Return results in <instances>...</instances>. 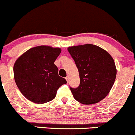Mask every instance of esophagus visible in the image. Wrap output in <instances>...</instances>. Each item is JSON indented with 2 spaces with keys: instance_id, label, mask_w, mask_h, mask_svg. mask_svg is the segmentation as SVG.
I'll use <instances>...</instances> for the list:
<instances>
[{
  "instance_id": "obj_1",
  "label": "esophagus",
  "mask_w": 135,
  "mask_h": 135,
  "mask_svg": "<svg viewBox=\"0 0 135 135\" xmlns=\"http://www.w3.org/2000/svg\"><path fill=\"white\" fill-rule=\"evenodd\" d=\"M65 79L66 80V81H67V82H69V76H66V78H65Z\"/></svg>"
}]
</instances>
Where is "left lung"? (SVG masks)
Listing matches in <instances>:
<instances>
[{
  "label": "left lung",
  "instance_id": "1",
  "mask_svg": "<svg viewBox=\"0 0 135 135\" xmlns=\"http://www.w3.org/2000/svg\"><path fill=\"white\" fill-rule=\"evenodd\" d=\"M80 74L77 88H70L77 101L84 104L100 102L109 93L116 77V67L111 55L93 44L68 47Z\"/></svg>",
  "mask_w": 135,
  "mask_h": 135
}]
</instances>
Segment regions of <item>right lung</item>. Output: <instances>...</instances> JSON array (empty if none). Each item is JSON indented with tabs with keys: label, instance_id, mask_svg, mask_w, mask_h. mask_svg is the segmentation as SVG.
<instances>
[{
	"label": "right lung",
	"instance_id": "right-lung-1",
	"mask_svg": "<svg viewBox=\"0 0 135 135\" xmlns=\"http://www.w3.org/2000/svg\"><path fill=\"white\" fill-rule=\"evenodd\" d=\"M61 50L40 46L27 50L16 60L13 74L17 86L28 100L43 104L53 100L57 91L66 84L54 64Z\"/></svg>",
	"mask_w": 135,
	"mask_h": 135
}]
</instances>
